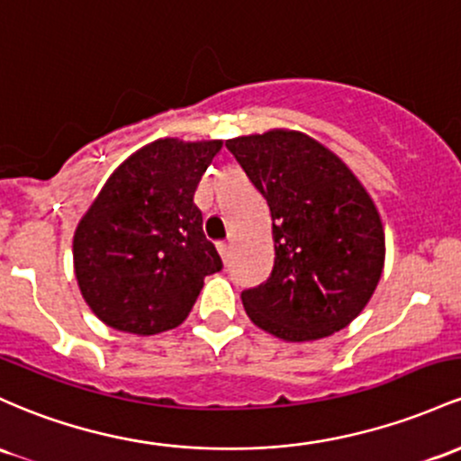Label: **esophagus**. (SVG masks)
<instances>
[{"mask_svg": "<svg viewBox=\"0 0 461 461\" xmlns=\"http://www.w3.org/2000/svg\"><path fill=\"white\" fill-rule=\"evenodd\" d=\"M216 247H219V254L222 256V260H227V258H230V251H231V242L221 240V242H216Z\"/></svg>", "mask_w": 461, "mask_h": 461, "instance_id": "34e87169", "label": "esophagus"}]
</instances>
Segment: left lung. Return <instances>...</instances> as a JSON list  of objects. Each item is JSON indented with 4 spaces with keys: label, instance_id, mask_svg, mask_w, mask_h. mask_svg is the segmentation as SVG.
<instances>
[{
    "label": "left lung",
    "instance_id": "obj_1",
    "mask_svg": "<svg viewBox=\"0 0 461 461\" xmlns=\"http://www.w3.org/2000/svg\"><path fill=\"white\" fill-rule=\"evenodd\" d=\"M273 219V271L242 291L249 320L285 341H315L367 306L385 265L381 214L330 149L288 129L227 140Z\"/></svg>",
    "mask_w": 461,
    "mask_h": 461
}]
</instances>
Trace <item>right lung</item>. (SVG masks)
Here are the masks:
<instances>
[{"instance_id": "1", "label": "right lung", "mask_w": 461, "mask_h": 461, "mask_svg": "<svg viewBox=\"0 0 461 461\" xmlns=\"http://www.w3.org/2000/svg\"><path fill=\"white\" fill-rule=\"evenodd\" d=\"M221 140H155L124 159L74 231V273L94 315L149 337L176 328L222 269L194 192Z\"/></svg>"}]
</instances>
